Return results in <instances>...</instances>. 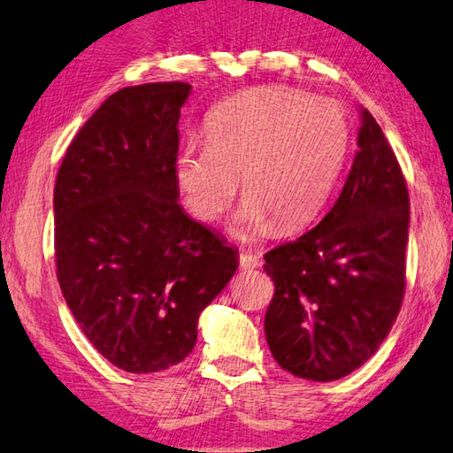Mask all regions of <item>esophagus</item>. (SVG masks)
I'll return each instance as SVG.
<instances>
[{"mask_svg": "<svg viewBox=\"0 0 453 453\" xmlns=\"http://www.w3.org/2000/svg\"><path fill=\"white\" fill-rule=\"evenodd\" d=\"M239 263H241V269L242 271H253L257 266H261V258L255 253H249V250H242L239 255Z\"/></svg>", "mask_w": 453, "mask_h": 453, "instance_id": "34e87169", "label": "esophagus"}]
</instances>
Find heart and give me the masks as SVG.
I'll list each match as a JSON object with an SVG mask.
<instances>
[{"instance_id":"b5f03b06","label":"heart","mask_w":453,"mask_h":453,"mask_svg":"<svg viewBox=\"0 0 453 453\" xmlns=\"http://www.w3.org/2000/svg\"><path fill=\"white\" fill-rule=\"evenodd\" d=\"M345 110L329 98L291 88L236 96L206 120L204 142L178 148L174 180L188 211L217 220L239 187L233 231L265 234L275 222L293 231L321 211L349 150Z\"/></svg>"}]
</instances>
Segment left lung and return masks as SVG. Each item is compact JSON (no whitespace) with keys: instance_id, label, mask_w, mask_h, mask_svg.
Returning a JSON list of instances; mask_svg holds the SVG:
<instances>
[{"instance_id":"8db88e82","label":"left lung","mask_w":453,"mask_h":453,"mask_svg":"<svg viewBox=\"0 0 453 453\" xmlns=\"http://www.w3.org/2000/svg\"><path fill=\"white\" fill-rule=\"evenodd\" d=\"M359 114V150L337 203L315 228L265 255L275 280L266 343L280 367L311 381L361 367L403 301L410 196L380 124L365 108Z\"/></svg>"}]
</instances>
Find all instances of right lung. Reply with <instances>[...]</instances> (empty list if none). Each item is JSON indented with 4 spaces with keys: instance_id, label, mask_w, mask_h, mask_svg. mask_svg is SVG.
I'll return each instance as SVG.
<instances>
[{
    "instance_id": "1",
    "label": "right lung",
    "mask_w": 453,
    "mask_h": 453,
    "mask_svg": "<svg viewBox=\"0 0 453 453\" xmlns=\"http://www.w3.org/2000/svg\"><path fill=\"white\" fill-rule=\"evenodd\" d=\"M190 90H118L81 126L56 178L59 288L90 343L128 373L188 357L200 313L239 266V250L178 204V120Z\"/></svg>"
}]
</instances>
